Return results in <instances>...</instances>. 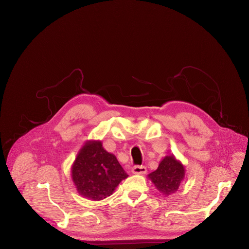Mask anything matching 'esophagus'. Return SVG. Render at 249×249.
<instances>
[{
	"label": "esophagus",
	"instance_id": "1",
	"mask_svg": "<svg viewBox=\"0 0 249 249\" xmlns=\"http://www.w3.org/2000/svg\"><path fill=\"white\" fill-rule=\"evenodd\" d=\"M147 171L145 166H139V165H136V166L132 167V173L133 174H145Z\"/></svg>",
	"mask_w": 249,
	"mask_h": 249
}]
</instances>
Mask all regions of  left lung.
<instances>
[{
    "instance_id": "8db88e82",
    "label": "left lung",
    "mask_w": 249,
    "mask_h": 249,
    "mask_svg": "<svg viewBox=\"0 0 249 249\" xmlns=\"http://www.w3.org/2000/svg\"><path fill=\"white\" fill-rule=\"evenodd\" d=\"M185 177V168L175 156H165L159 163L158 168L148 174L156 189L164 196L175 193Z\"/></svg>"
}]
</instances>
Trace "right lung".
<instances>
[{"instance_id": "right-lung-1", "label": "right lung", "mask_w": 249, "mask_h": 249, "mask_svg": "<svg viewBox=\"0 0 249 249\" xmlns=\"http://www.w3.org/2000/svg\"><path fill=\"white\" fill-rule=\"evenodd\" d=\"M71 176L81 196L98 201L112 195L128 174L116 156L105 150L101 141L88 140L76 156Z\"/></svg>"}]
</instances>
